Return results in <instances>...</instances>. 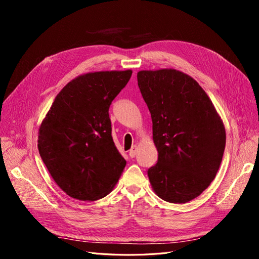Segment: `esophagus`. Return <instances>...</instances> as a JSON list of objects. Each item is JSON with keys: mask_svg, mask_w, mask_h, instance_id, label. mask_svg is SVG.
<instances>
[{"mask_svg": "<svg viewBox=\"0 0 259 259\" xmlns=\"http://www.w3.org/2000/svg\"><path fill=\"white\" fill-rule=\"evenodd\" d=\"M137 150H138L137 146H133V147H132V149L130 150V152H128L131 158H135V155L137 154Z\"/></svg>", "mask_w": 259, "mask_h": 259, "instance_id": "obj_1", "label": "esophagus"}]
</instances>
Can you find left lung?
I'll return each mask as SVG.
<instances>
[{
	"label": "left lung",
	"mask_w": 259,
	"mask_h": 259,
	"mask_svg": "<svg viewBox=\"0 0 259 259\" xmlns=\"http://www.w3.org/2000/svg\"><path fill=\"white\" fill-rule=\"evenodd\" d=\"M140 93L151 113L158 162L148 169L154 192L187 203L215 178L226 132L214 105L197 81L174 69L139 71Z\"/></svg>",
	"instance_id": "8db88e82"
}]
</instances>
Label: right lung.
I'll list each match as a JSON object with an SVG mask.
<instances>
[{"instance_id":"1","label":"right lung","mask_w":259,"mask_h":259,"mask_svg":"<svg viewBox=\"0 0 259 259\" xmlns=\"http://www.w3.org/2000/svg\"><path fill=\"white\" fill-rule=\"evenodd\" d=\"M132 71H100L69 82L38 130L37 148L51 176L71 198L106 195L126 165L111 135L109 108Z\"/></svg>"}]
</instances>
